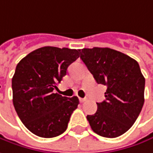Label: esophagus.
Returning <instances> with one entry per match:
<instances>
[{"label": "esophagus", "instance_id": "34e87169", "mask_svg": "<svg viewBox=\"0 0 153 153\" xmlns=\"http://www.w3.org/2000/svg\"><path fill=\"white\" fill-rule=\"evenodd\" d=\"M86 98H79V102H86Z\"/></svg>", "mask_w": 153, "mask_h": 153}]
</instances>
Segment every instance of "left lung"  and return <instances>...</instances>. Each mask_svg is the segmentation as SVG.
Segmentation results:
<instances>
[{
  "instance_id": "left-lung-1",
  "label": "left lung",
  "mask_w": 153,
  "mask_h": 153,
  "mask_svg": "<svg viewBox=\"0 0 153 153\" xmlns=\"http://www.w3.org/2000/svg\"><path fill=\"white\" fill-rule=\"evenodd\" d=\"M80 59L98 84L107 87L105 100L88 115L92 130L108 138L131 129L145 102V84L139 65L128 55L110 48H84Z\"/></svg>"
}]
</instances>
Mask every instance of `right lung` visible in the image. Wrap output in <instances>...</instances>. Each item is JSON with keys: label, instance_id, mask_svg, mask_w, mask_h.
<instances>
[{"label": "right lung", "instance_id": "obj_1", "mask_svg": "<svg viewBox=\"0 0 153 153\" xmlns=\"http://www.w3.org/2000/svg\"><path fill=\"white\" fill-rule=\"evenodd\" d=\"M79 57V50L45 46L17 64L12 78L13 104L22 123L33 134L50 138L65 131L79 99L53 90Z\"/></svg>", "mask_w": 153, "mask_h": 153}]
</instances>
